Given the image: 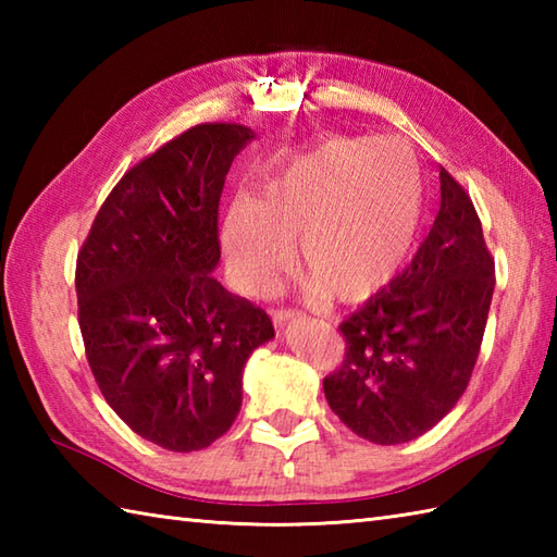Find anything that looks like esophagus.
Segmentation results:
<instances>
[{
  "instance_id": "esophagus-1",
  "label": "esophagus",
  "mask_w": 557,
  "mask_h": 557,
  "mask_svg": "<svg viewBox=\"0 0 557 557\" xmlns=\"http://www.w3.org/2000/svg\"><path fill=\"white\" fill-rule=\"evenodd\" d=\"M299 315H301L299 311H292V309H275V311H272V323L282 327V325L294 321V318H299Z\"/></svg>"
}]
</instances>
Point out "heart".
I'll return each mask as SVG.
<instances>
[{
	"instance_id": "b5f03b06",
	"label": "heart",
	"mask_w": 557,
	"mask_h": 557,
	"mask_svg": "<svg viewBox=\"0 0 557 557\" xmlns=\"http://www.w3.org/2000/svg\"><path fill=\"white\" fill-rule=\"evenodd\" d=\"M423 212L421 164L405 140L335 136L272 164L256 200L234 198L222 244L236 285L251 297L277 287L299 239L315 292L359 301L409 263Z\"/></svg>"
}]
</instances>
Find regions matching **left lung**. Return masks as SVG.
<instances>
[{"mask_svg": "<svg viewBox=\"0 0 557 557\" xmlns=\"http://www.w3.org/2000/svg\"><path fill=\"white\" fill-rule=\"evenodd\" d=\"M493 287L474 203L441 170V210L409 268L339 325L347 354L323 381L330 409L375 445L431 431L465 395Z\"/></svg>", "mask_w": 557, "mask_h": 557, "instance_id": "obj_1", "label": "left lung"}]
</instances>
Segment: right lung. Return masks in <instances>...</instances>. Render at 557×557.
Segmentation results:
<instances>
[{"label":"right lung","instance_id":"right-lung-1","mask_svg":"<svg viewBox=\"0 0 557 557\" xmlns=\"http://www.w3.org/2000/svg\"><path fill=\"white\" fill-rule=\"evenodd\" d=\"M253 138L200 124L170 140L112 188L78 253L90 371L116 417L172 453L230 431L244 366L275 337L265 311L212 277L224 176Z\"/></svg>","mask_w":557,"mask_h":557}]
</instances>
